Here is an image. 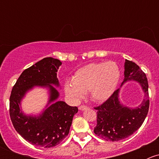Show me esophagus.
Returning <instances> with one entry per match:
<instances>
[{"label":"esophagus","mask_w":159,"mask_h":159,"mask_svg":"<svg viewBox=\"0 0 159 159\" xmlns=\"http://www.w3.org/2000/svg\"><path fill=\"white\" fill-rule=\"evenodd\" d=\"M79 110L81 111H84V110H87L89 109V107L86 106V105H81V106H79Z\"/></svg>","instance_id":"34e87169"}]
</instances>
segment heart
Masks as SVG:
<instances>
[{"label": "heart", "instance_id": "1", "mask_svg": "<svg viewBox=\"0 0 159 159\" xmlns=\"http://www.w3.org/2000/svg\"><path fill=\"white\" fill-rule=\"evenodd\" d=\"M121 71L115 61L91 63L75 72L71 81L65 84V92L72 101L78 102L89 92L96 102L108 100L119 83Z\"/></svg>", "mask_w": 159, "mask_h": 159}]
</instances>
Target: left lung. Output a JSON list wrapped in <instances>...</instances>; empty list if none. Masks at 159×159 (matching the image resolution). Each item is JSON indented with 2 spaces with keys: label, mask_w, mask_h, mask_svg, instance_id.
I'll list each match as a JSON object with an SVG mask.
<instances>
[{
  "label": "left lung",
  "mask_w": 159,
  "mask_h": 159,
  "mask_svg": "<svg viewBox=\"0 0 159 159\" xmlns=\"http://www.w3.org/2000/svg\"><path fill=\"white\" fill-rule=\"evenodd\" d=\"M125 78L121 87L128 81H136L145 94L142 103L135 108H129L121 102L120 89L102 105L96 107L97 125L94 132L106 141L117 142L126 139L142 126L148 112L149 98L147 77L134 62L125 59Z\"/></svg>",
  "instance_id": "8db88e82"
}]
</instances>
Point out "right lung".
I'll list each match as a JSON object with an SVG mask.
<instances>
[{
  "label": "right lung",
  "instance_id": "obj_1",
  "mask_svg": "<svg viewBox=\"0 0 159 159\" xmlns=\"http://www.w3.org/2000/svg\"><path fill=\"white\" fill-rule=\"evenodd\" d=\"M61 64L58 59L44 57L24 70L11 91L13 125L24 139L36 146L52 148L60 144L69 133L74 115L78 111L77 107L57 101L60 94L54 86L60 87L57 72ZM36 87L48 90L49 101L41 113L26 115L22 111L21 102L26 93Z\"/></svg>",
  "mask_w": 159,
  "mask_h": 159
}]
</instances>
